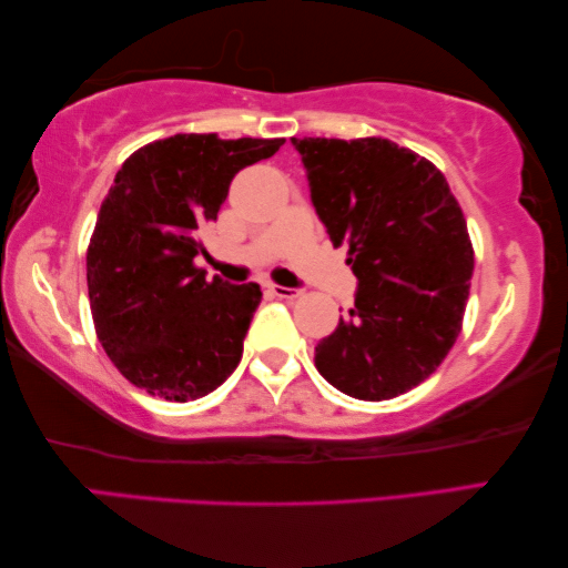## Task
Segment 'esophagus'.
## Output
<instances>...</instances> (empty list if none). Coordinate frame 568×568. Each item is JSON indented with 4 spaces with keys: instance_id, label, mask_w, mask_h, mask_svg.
<instances>
[{
    "instance_id": "1",
    "label": "esophagus",
    "mask_w": 568,
    "mask_h": 568,
    "mask_svg": "<svg viewBox=\"0 0 568 568\" xmlns=\"http://www.w3.org/2000/svg\"><path fill=\"white\" fill-rule=\"evenodd\" d=\"M268 292L278 300H296V296H302V290H294V286H278V284H268Z\"/></svg>"
}]
</instances>
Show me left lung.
I'll list each match as a JSON object with an SVG mask.
<instances>
[{
  "label": "left lung",
  "mask_w": 568,
  "mask_h": 568,
  "mask_svg": "<svg viewBox=\"0 0 568 568\" xmlns=\"http://www.w3.org/2000/svg\"><path fill=\"white\" fill-rule=\"evenodd\" d=\"M332 244H349L355 310L314 347L320 375L357 399H389L438 369L460 334L473 246L430 161L385 138H292Z\"/></svg>",
  "instance_id": "8db88e82"
}]
</instances>
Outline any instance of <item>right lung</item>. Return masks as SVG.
I'll use <instances>...</instances> for the list:
<instances>
[{
  "instance_id": "obj_1",
  "label": "right lung",
  "mask_w": 568,
  "mask_h": 568,
  "mask_svg": "<svg viewBox=\"0 0 568 568\" xmlns=\"http://www.w3.org/2000/svg\"><path fill=\"white\" fill-rule=\"evenodd\" d=\"M284 138L171 135L115 173L88 246V294L102 349L135 387L175 403L216 389L241 362L262 290L206 278L201 229L234 175Z\"/></svg>"
}]
</instances>
